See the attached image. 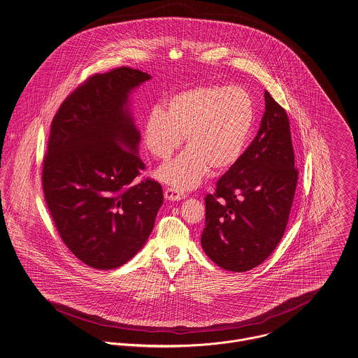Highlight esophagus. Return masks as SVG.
Returning <instances> with one entry per match:
<instances>
[{
    "instance_id": "34e87169",
    "label": "esophagus",
    "mask_w": 358,
    "mask_h": 358,
    "mask_svg": "<svg viewBox=\"0 0 358 358\" xmlns=\"http://www.w3.org/2000/svg\"><path fill=\"white\" fill-rule=\"evenodd\" d=\"M164 196H165V199H169V201H180L186 196V194H183L175 189H165Z\"/></svg>"
}]
</instances>
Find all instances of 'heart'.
<instances>
[{"label":"heart","instance_id":"heart-1","mask_svg":"<svg viewBox=\"0 0 358 358\" xmlns=\"http://www.w3.org/2000/svg\"><path fill=\"white\" fill-rule=\"evenodd\" d=\"M252 96L239 87L196 86L165 99L164 109H149L142 138L148 152L168 160L182 145L186 150L159 169L157 178L178 192L194 189L209 173L226 172L242 157L255 129Z\"/></svg>","mask_w":358,"mask_h":358}]
</instances>
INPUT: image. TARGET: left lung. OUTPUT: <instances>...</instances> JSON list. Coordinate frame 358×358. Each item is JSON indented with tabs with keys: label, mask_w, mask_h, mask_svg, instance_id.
<instances>
[{
	"label": "left lung",
	"mask_w": 358,
	"mask_h": 358,
	"mask_svg": "<svg viewBox=\"0 0 358 358\" xmlns=\"http://www.w3.org/2000/svg\"><path fill=\"white\" fill-rule=\"evenodd\" d=\"M260 129L239 162L205 196L201 245L206 256L232 272L266 260L289 222L298 171L286 110L265 90Z\"/></svg>",
	"instance_id": "left-lung-1"
}]
</instances>
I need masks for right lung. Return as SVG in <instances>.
I'll return each instance as SVG.
<instances>
[{
  "mask_svg": "<svg viewBox=\"0 0 358 358\" xmlns=\"http://www.w3.org/2000/svg\"><path fill=\"white\" fill-rule=\"evenodd\" d=\"M150 79L129 66L97 73L68 96L52 122L45 199L66 248L96 269L129 262L163 205L160 183L132 185L145 165L130 97Z\"/></svg>",
  "mask_w": 358,
  "mask_h": 358,
  "instance_id": "right-lung-1",
  "label": "right lung"
}]
</instances>
